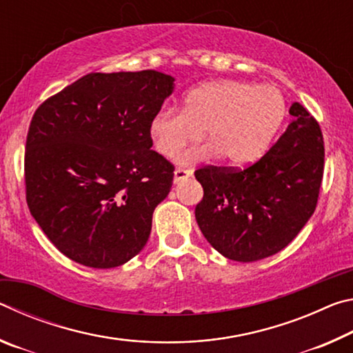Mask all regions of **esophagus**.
I'll list each match as a JSON object with an SVG mask.
<instances>
[{
  "label": "esophagus",
  "mask_w": 353,
  "mask_h": 353,
  "mask_svg": "<svg viewBox=\"0 0 353 353\" xmlns=\"http://www.w3.org/2000/svg\"><path fill=\"white\" fill-rule=\"evenodd\" d=\"M191 176H193V171H191V170L177 168L174 171V183H179V182H182V181H187V179H190Z\"/></svg>",
  "instance_id": "34e87169"
}]
</instances>
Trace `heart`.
I'll return each mask as SVG.
<instances>
[{"label":"heart","mask_w":353,"mask_h":353,"mask_svg":"<svg viewBox=\"0 0 353 353\" xmlns=\"http://www.w3.org/2000/svg\"><path fill=\"white\" fill-rule=\"evenodd\" d=\"M286 115V99L272 83L223 79L205 82L185 93L181 110L162 107L149 124L152 145L165 159H176L191 143L204 145L185 152L182 165L223 157L241 166L260 159Z\"/></svg>","instance_id":"1"}]
</instances>
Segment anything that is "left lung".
<instances>
[{"label":"left lung","mask_w":353,"mask_h":353,"mask_svg":"<svg viewBox=\"0 0 353 353\" xmlns=\"http://www.w3.org/2000/svg\"><path fill=\"white\" fill-rule=\"evenodd\" d=\"M282 137L244 170L204 166L196 221L207 241L235 261H256L294 240L314 213L324 174V139L305 107H290Z\"/></svg>","instance_id":"1"}]
</instances>
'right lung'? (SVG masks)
<instances>
[{
	"label": "right lung",
	"instance_id": "1",
	"mask_svg": "<svg viewBox=\"0 0 353 353\" xmlns=\"http://www.w3.org/2000/svg\"><path fill=\"white\" fill-rule=\"evenodd\" d=\"M172 88L174 77L155 70L90 73L35 110L25 152L28 207L68 259L109 270L145 248L174 177L149 135Z\"/></svg>",
	"mask_w": 353,
	"mask_h": 353
}]
</instances>
